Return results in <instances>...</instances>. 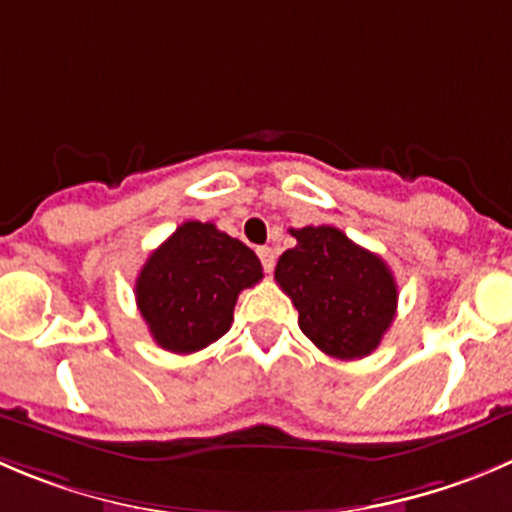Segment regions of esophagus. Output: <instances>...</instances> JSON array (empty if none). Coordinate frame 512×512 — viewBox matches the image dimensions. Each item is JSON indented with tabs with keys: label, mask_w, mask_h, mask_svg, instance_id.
<instances>
[{
	"label": "esophagus",
	"mask_w": 512,
	"mask_h": 512,
	"mask_svg": "<svg viewBox=\"0 0 512 512\" xmlns=\"http://www.w3.org/2000/svg\"><path fill=\"white\" fill-rule=\"evenodd\" d=\"M259 259H261V264H264V271L266 274H271V271H274V264H276V256H274V251H271L269 246H261L259 251Z\"/></svg>",
	"instance_id": "34e87169"
}]
</instances>
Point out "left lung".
Returning a JSON list of instances; mask_svg holds the SVG:
<instances>
[{
    "instance_id": "obj_1",
    "label": "left lung",
    "mask_w": 512,
    "mask_h": 512,
    "mask_svg": "<svg viewBox=\"0 0 512 512\" xmlns=\"http://www.w3.org/2000/svg\"><path fill=\"white\" fill-rule=\"evenodd\" d=\"M291 236L296 246L281 253L274 276L299 311L301 332L329 357L372 354L397 314L389 266L334 226L291 228Z\"/></svg>"
}]
</instances>
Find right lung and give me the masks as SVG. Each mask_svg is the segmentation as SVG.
<instances>
[{"mask_svg": "<svg viewBox=\"0 0 512 512\" xmlns=\"http://www.w3.org/2000/svg\"><path fill=\"white\" fill-rule=\"evenodd\" d=\"M261 276L259 256L246 243L213 223L186 221L150 253L135 301L158 347L191 354L231 329L238 294Z\"/></svg>", "mask_w": 512, "mask_h": 512, "instance_id": "obj_1", "label": "right lung"}]
</instances>
